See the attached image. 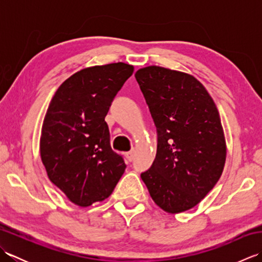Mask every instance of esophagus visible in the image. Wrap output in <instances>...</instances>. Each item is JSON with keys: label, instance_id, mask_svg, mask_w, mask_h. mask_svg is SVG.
Returning a JSON list of instances; mask_svg holds the SVG:
<instances>
[{"label": "esophagus", "instance_id": "esophagus-1", "mask_svg": "<svg viewBox=\"0 0 262 262\" xmlns=\"http://www.w3.org/2000/svg\"><path fill=\"white\" fill-rule=\"evenodd\" d=\"M134 154H135V151H134V149H132V151L125 153L126 158H127V160H128V161H129V162H130V161H133V159H134Z\"/></svg>", "mask_w": 262, "mask_h": 262}]
</instances>
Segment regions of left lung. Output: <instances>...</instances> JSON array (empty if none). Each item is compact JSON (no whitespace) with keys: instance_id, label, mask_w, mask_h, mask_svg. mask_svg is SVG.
Returning <instances> with one entry per match:
<instances>
[{"instance_id":"obj_1","label":"left lung","mask_w":262,"mask_h":262,"mask_svg":"<svg viewBox=\"0 0 262 262\" xmlns=\"http://www.w3.org/2000/svg\"><path fill=\"white\" fill-rule=\"evenodd\" d=\"M135 77L158 133L154 162L141 178L159 207L181 213L205 198L223 172L226 144L219 110L189 74L147 66Z\"/></svg>"}]
</instances>
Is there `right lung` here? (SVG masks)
<instances>
[{
    "mask_svg": "<svg viewBox=\"0 0 262 262\" xmlns=\"http://www.w3.org/2000/svg\"><path fill=\"white\" fill-rule=\"evenodd\" d=\"M133 72L125 63L81 70L60 84L49 103L40 137L42 164L49 180L81 207L108 198L125 172L124 159L110 146L104 118Z\"/></svg>",
    "mask_w": 262,
    "mask_h": 262,
    "instance_id": "obj_1",
    "label": "right lung"
}]
</instances>
